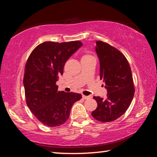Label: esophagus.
Returning <instances> with one entry per match:
<instances>
[{"label": "esophagus", "instance_id": "34e87169", "mask_svg": "<svg viewBox=\"0 0 157 157\" xmlns=\"http://www.w3.org/2000/svg\"><path fill=\"white\" fill-rule=\"evenodd\" d=\"M91 98V96H90V95H88V96H87V95H82V98H83V99H84V100L89 99V98Z\"/></svg>", "mask_w": 157, "mask_h": 157}]
</instances>
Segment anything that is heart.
Listing matches in <instances>:
<instances>
[{
	"mask_svg": "<svg viewBox=\"0 0 157 157\" xmlns=\"http://www.w3.org/2000/svg\"><path fill=\"white\" fill-rule=\"evenodd\" d=\"M91 57V56L90 55H84L82 57Z\"/></svg>",
	"mask_w": 157,
	"mask_h": 157,
	"instance_id": "obj_1",
	"label": "heart"
}]
</instances>
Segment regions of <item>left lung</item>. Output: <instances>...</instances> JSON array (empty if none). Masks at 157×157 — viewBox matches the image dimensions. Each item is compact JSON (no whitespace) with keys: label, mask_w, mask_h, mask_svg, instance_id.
Returning <instances> with one entry per match:
<instances>
[{"label":"left lung","mask_w":157,"mask_h":157,"mask_svg":"<svg viewBox=\"0 0 157 157\" xmlns=\"http://www.w3.org/2000/svg\"><path fill=\"white\" fill-rule=\"evenodd\" d=\"M95 52L100 60V77L105 83L107 98L94 96L98 107L92 116L107 123L116 120L125 113L134 95L132 71L128 62L116 48L97 41Z\"/></svg>","instance_id":"8db88e82"}]
</instances>
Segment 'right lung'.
Listing matches in <instances>:
<instances>
[{
  "instance_id": "obj_1",
  "label": "right lung",
  "mask_w": 157,
  "mask_h": 157,
  "mask_svg": "<svg viewBox=\"0 0 157 157\" xmlns=\"http://www.w3.org/2000/svg\"><path fill=\"white\" fill-rule=\"evenodd\" d=\"M82 46L79 41H46L38 45L28 57L23 78L26 103L45 125L65 123L73 104L82 98L80 94L59 91L56 85L66 62Z\"/></svg>"
}]
</instances>
